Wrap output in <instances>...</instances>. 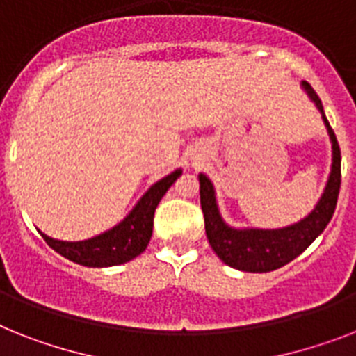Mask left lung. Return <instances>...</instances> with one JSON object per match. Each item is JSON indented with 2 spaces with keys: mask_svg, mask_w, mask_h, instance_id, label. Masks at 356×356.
Instances as JSON below:
<instances>
[{
  "mask_svg": "<svg viewBox=\"0 0 356 356\" xmlns=\"http://www.w3.org/2000/svg\"><path fill=\"white\" fill-rule=\"evenodd\" d=\"M304 90L315 102L316 108L322 113L327 132H330L331 147H333V163H331L330 180L325 184L324 195L320 196L318 204L304 220L282 229H234L222 218L216 204V193L211 180L204 172H200V204L204 211L205 234L213 251L229 267L248 273H269L278 267L286 266L295 260L298 254L315 242L322 234L325 225L333 218L337 200L340 191V147L333 129L325 118L324 107L318 94L309 83H302Z\"/></svg>",
  "mask_w": 356,
  "mask_h": 356,
  "instance_id": "left-lung-1",
  "label": "left lung"
}]
</instances>
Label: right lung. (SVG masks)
Masks as SVG:
<instances>
[{"mask_svg":"<svg viewBox=\"0 0 356 356\" xmlns=\"http://www.w3.org/2000/svg\"><path fill=\"white\" fill-rule=\"evenodd\" d=\"M181 175V169H176L175 172L167 175L147 191L140 198L134 209L113 229H108L98 236L81 240V242H63V240H54L47 236L45 242L60 252L61 257L69 258L70 262H76L79 266L87 267H111L125 264L138 254H142L149 245V240L152 236V218L156 211L160 200L163 198L169 187L176 181V178Z\"/></svg>","mask_w":356,"mask_h":356,"instance_id":"1","label":"right lung"}]
</instances>
